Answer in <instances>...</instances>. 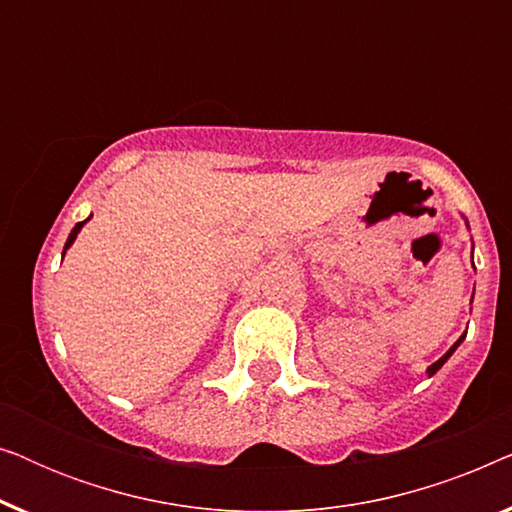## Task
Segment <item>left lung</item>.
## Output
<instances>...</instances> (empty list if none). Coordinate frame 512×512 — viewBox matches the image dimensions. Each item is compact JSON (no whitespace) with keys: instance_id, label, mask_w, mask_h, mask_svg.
I'll return each instance as SVG.
<instances>
[{"instance_id":"obj_1","label":"left lung","mask_w":512,"mask_h":512,"mask_svg":"<svg viewBox=\"0 0 512 512\" xmlns=\"http://www.w3.org/2000/svg\"><path fill=\"white\" fill-rule=\"evenodd\" d=\"M464 338H466V335H461V338H459L457 342H454V345L450 347V352H447V354L443 356V359H438L436 363H433V366H429V375H433V373H438V370H440V368H443V363H445L447 359H450V356H452V352H454V349H457V347L461 345V340H464Z\"/></svg>"}]
</instances>
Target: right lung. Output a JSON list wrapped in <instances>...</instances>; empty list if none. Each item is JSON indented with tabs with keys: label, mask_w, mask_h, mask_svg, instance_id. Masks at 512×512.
Wrapping results in <instances>:
<instances>
[{
	"label": "right lung",
	"mask_w": 512,
	"mask_h": 512,
	"mask_svg": "<svg viewBox=\"0 0 512 512\" xmlns=\"http://www.w3.org/2000/svg\"><path fill=\"white\" fill-rule=\"evenodd\" d=\"M83 223H86V221L76 223V226L72 228V233H69V237H67V244H65V249H69V247H72V242L76 240V233H79V230H81V226H83Z\"/></svg>",
	"instance_id": "right-lung-1"
}]
</instances>
